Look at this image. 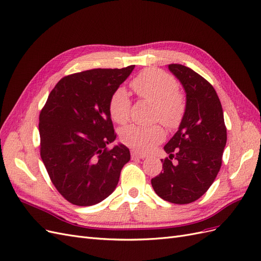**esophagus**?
<instances>
[{
	"instance_id": "1",
	"label": "esophagus",
	"mask_w": 261,
	"mask_h": 261,
	"mask_svg": "<svg viewBox=\"0 0 261 261\" xmlns=\"http://www.w3.org/2000/svg\"><path fill=\"white\" fill-rule=\"evenodd\" d=\"M146 156H147L146 153H140V152H137V151H132V158H134V159H136V158H139V159H145Z\"/></svg>"
}]
</instances>
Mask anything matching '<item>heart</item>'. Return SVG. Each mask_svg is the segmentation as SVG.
Wrapping results in <instances>:
<instances>
[{
    "instance_id": "obj_1",
    "label": "heart",
    "mask_w": 261,
    "mask_h": 261,
    "mask_svg": "<svg viewBox=\"0 0 261 261\" xmlns=\"http://www.w3.org/2000/svg\"><path fill=\"white\" fill-rule=\"evenodd\" d=\"M138 96L154 105L153 117L169 128H174L180 123L185 111V101L177 91L178 85L174 77L159 69L148 68L130 83ZM130 101L123 87L117 88L109 102L110 115L118 124H124L129 118ZM125 145L146 151L164 139V130L160 125L145 126L128 125L121 132Z\"/></svg>"
}]
</instances>
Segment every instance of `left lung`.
Listing matches in <instances>:
<instances>
[{"label":"left lung","mask_w":261,"mask_h":261,"mask_svg":"<svg viewBox=\"0 0 261 261\" xmlns=\"http://www.w3.org/2000/svg\"><path fill=\"white\" fill-rule=\"evenodd\" d=\"M186 93L178 129L164 151L162 171L151 179L155 194L172 203L197 200L215 181L226 145L222 106L215 88L192 68L169 64Z\"/></svg>","instance_id":"obj_1"}]
</instances>
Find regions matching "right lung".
I'll use <instances>...</instances> for the list:
<instances>
[{"mask_svg": "<svg viewBox=\"0 0 261 261\" xmlns=\"http://www.w3.org/2000/svg\"><path fill=\"white\" fill-rule=\"evenodd\" d=\"M135 68H96L55 85L39 116L40 154L53 185L70 203L93 206L111 195L129 149L118 143L109 102Z\"/></svg>", "mask_w": 261, "mask_h": 261, "instance_id": "obj_1", "label": "right lung"}]
</instances>
